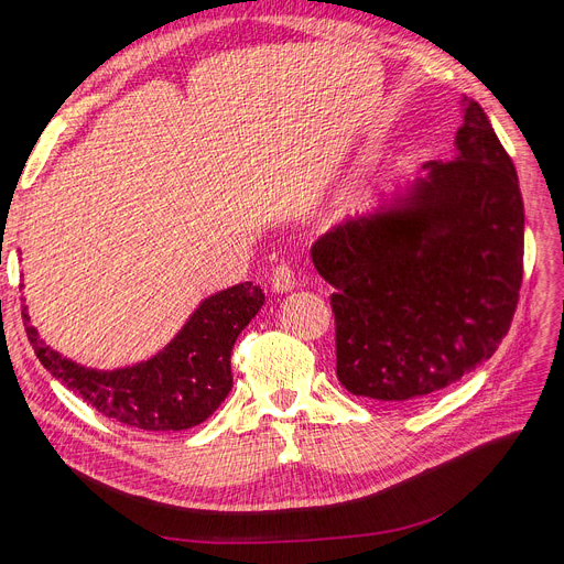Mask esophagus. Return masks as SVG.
Listing matches in <instances>:
<instances>
[{"mask_svg": "<svg viewBox=\"0 0 564 564\" xmlns=\"http://www.w3.org/2000/svg\"><path fill=\"white\" fill-rule=\"evenodd\" d=\"M270 283H272V290L274 292H292L294 288H300L302 285V281L294 276V272H292V267L290 264H285V262H281V264H276L274 267V272H272V276H270Z\"/></svg>", "mask_w": 564, "mask_h": 564, "instance_id": "obj_1", "label": "esophagus"}]
</instances>
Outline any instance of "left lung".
Returning <instances> with one entry per match:
<instances>
[{"label":"left lung","instance_id":"8db88e82","mask_svg":"<svg viewBox=\"0 0 564 564\" xmlns=\"http://www.w3.org/2000/svg\"><path fill=\"white\" fill-rule=\"evenodd\" d=\"M457 155L406 194L347 217L311 249L332 283L336 375L400 404L451 387L506 338L523 279L519 177L487 113L464 98Z\"/></svg>","mask_w":564,"mask_h":564}]
</instances>
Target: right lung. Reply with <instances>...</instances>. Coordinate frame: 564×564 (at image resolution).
Listing matches in <instances>:
<instances>
[{"instance_id":"right-lung-1","label":"right lung","mask_w":564,"mask_h":564,"mask_svg":"<svg viewBox=\"0 0 564 564\" xmlns=\"http://www.w3.org/2000/svg\"><path fill=\"white\" fill-rule=\"evenodd\" d=\"M264 304L253 283L221 290L200 302L162 351L143 364L94 370L50 349L22 311L24 332L52 377L102 416L145 432H181L210 419L232 389L230 351Z\"/></svg>"}]
</instances>
